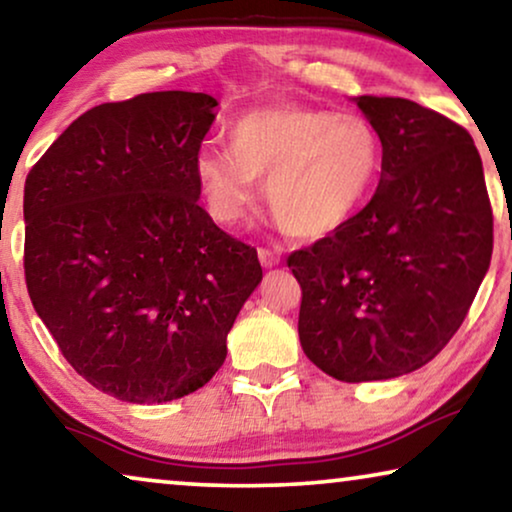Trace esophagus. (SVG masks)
<instances>
[{
	"instance_id": "obj_1",
	"label": "esophagus",
	"mask_w": 512,
	"mask_h": 512,
	"mask_svg": "<svg viewBox=\"0 0 512 512\" xmlns=\"http://www.w3.org/2000/svg\"><path fill=\"white\" fill-rule=\"evenodd\" d=\"M257 257H260V262H262V267H267V269H271V267H276L278 262H281V257L276 255V252H271L269 248H257Z\"/></svg>"
}]
</instances>
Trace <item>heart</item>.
<instances>
[{"label": "heart", "mask_w": 512, "mask_h": 512, "mask_svg": "<svg viewBox=\"0 0 512 512\" xmlns=\"http://www.w3.org/2000/svg\"><path fill=\"white\" fill-rule=\"evenodd\" d=\"M229 147L203 145L194 175L210 215L234 224L257 196L299 238H323L356 215L381 170V140L358 114L278 102L250 109L227 131Z\"/></svg>", "instance_id": "heart-1"}]
</instances>
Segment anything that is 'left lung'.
<instances>
[{"mask_svg":"<svg viewBox=\"0 0 512 512\" xmlns=\"http://www.w3.org/2000/svg\"><path fill=\"white\" fill-rule=\"evenodd\" d=\"M381 140L370 203L288 267L299 342L339 381L410 374L445 349L489 269L494 217L473 138L405 98L360 95Z\"/></svg>","mask_w":512,"mask_h":512,"instance_id":"1","label":"left lung"}]
</instances>
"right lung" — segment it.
I'll use <instances>...</instances> for the list:
<instances>
[{
    "mask_svg": "<svg viewBox=\"0 0 512 512\" xmlns=\"http://www.w3.org/2000/svg\"><path fill=\"white\" fill-rule=\"evenodd\" d=\"M206 93L156 91L81 114L25 180V283L67 363L152 405L208 384L262 281L257 250L199 206Z\"/></svg>",
    "mask_w": 512,
    "mask_h": 512,
    "instance_id": "add662e5",
    "label": "right lung"
}]
</instances>
